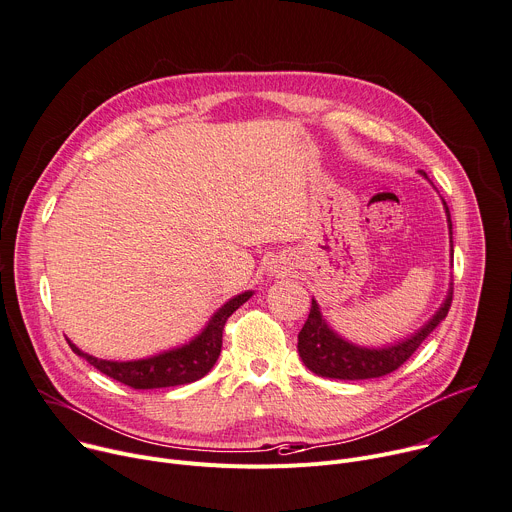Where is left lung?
I'll use <instances>...</instances> for the list:
<instances>
[{"label": "left lung", "instance_id": "left-lung-1", "mask_svg": "<svg viewBox=\"0 0 512 512\" xmlns=\"http://www.w3.org/2000/svg\"><path fill=\"white\" fill-rule=\"evenodd\" d=\"M421 175L427 177L425 171ZM429 179V177H427ZM435 188V185H433ZM443 202L445 216H447V228H449V245H451V261H453V224L449 208ZM453 298V282L449 284L447 296L439 310L423 324L421 329L412 333L410 337L396 341L392 345L384 347H363L355 345L347 339H343L327 318L322 316L318 302L312 298L310 314L304 322V327L298 335V353L304 365L314 371L320 378H333V380H369V378H382L386 374H392L398 369L421 343L439 327L441 320L447 316L449 306Z\"/></svg>", "mask_w": 512, "mask_h": 512}]
</instances>
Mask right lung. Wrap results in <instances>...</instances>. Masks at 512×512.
<instances>
[{"label": "right lung", "instance_id": "right-lung-1", "mask_svg": "<svg viewBox=\"0 0 512 512\" xmlns=\"http://www.w3.org/2000/svg\"><path fill=\"white\" fill-rule=\"evenodd\" d=\"M255 292L247 290L239 296H232L228 302H224L206 322V327L188 343L179 347L161 351L151 357L143 359H130V361H112V359H100L81 351L75 343L69 339V347L73 353L83 357L87 363L100 369L102 374L114 378L116 382H122L134 390H153V388H171V386H183L192 384L200 378H204L208 371L214 367L220 347H222V331L226 318L235 312L239 306H243Z\"/></svg>", "mask_w": 512, "mask_h": 512}]
</instances>
